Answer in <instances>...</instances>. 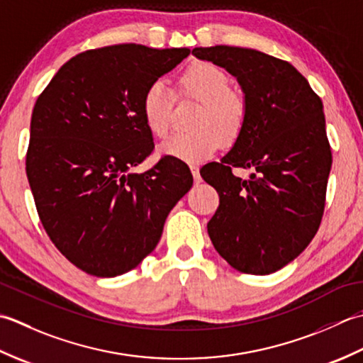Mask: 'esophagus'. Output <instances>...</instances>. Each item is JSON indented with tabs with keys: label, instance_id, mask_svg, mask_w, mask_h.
I'll return each instance as SVG.
<instances>
[{
	"label": "esophagus",
	"instance_id": "esophagus-1",
	"mask_svg": "<svg viewBox=\"0 0 363 363\" xmlns=\"http://www.w3.org/2000/svg\"><path fill=\"white\" fill-rule=\"evenodd\" d=\"M191 172H192V177H194V182L196 184H199L202 182L201 179V172H199V167L197 166H191Z\"/></svg>",
	"mask_w": 363,
	"mask_h": 363
}]
</instances>
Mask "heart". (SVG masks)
Segmentation results:
<instances>
[{
  "label": "heart",
  "instance_id": "b5f03b06",
  "mask_svg": "<svg viewBox=\"0 0 363 363\" xmlns=\"http://www.w3.org/2000/svg\"><path fill=\"white\" fill-rule=\"evenodd\" d=\"M182 91L201 101L194 130L174 133L162 140L160 152L188 162H199L216 152L220 139L232 143L240 136L247 116L246 101L230 91V79L218 65L196 62L180 77ZM144 122L155 136H164L171 125L172 91L164 79H155L143 97Z\"/></svg>",
  "mask_w": 363,
  "mask_h": 363
}]
</instances>
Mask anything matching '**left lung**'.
Listing matches in <instances>:
<instances>
[{
	"label": "left lung",
	"mask_w": 363,
	"mask_h": 363,
	"mask_svg": "<svg viewBox=\"0 0 363 363\" xmlns=\"http://www.w3.org/2000/svg\"><path fill=\"white\" fill-rule=\"evenodd\" d=\"M192 55L235 77L247 106L230 152L201 169L219 194L208 235L232 268L271 274L308 246L321 223L332 166L321 99L291 64L258 50L216 45ZM232 167L253 174L242 181Z\"/></svg>",
	"instance_id": "obj_1"
}]
</instances>
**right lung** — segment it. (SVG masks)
Wrapping results in <instances>:
<instances>
[{
    "mask_svg": "<svg viewBox=\"0 0 363 363\" xmlns=\"http://www.w3.org/2000/svg\"><path fill=\"white\" fill-rule=\"evenodd\" d=\"M189 51L89 50L65 62L35 101L26 175L37 213L55 246L87 274L135 269L192 186L189 167L174 157L133 172L153 150L140 108L145 89Z\"/></svg>",
    "mask_w": 363,
    "mask_h": 363,
    "instance_id": "1",
    "label": "right lung"
}]
</instances>
